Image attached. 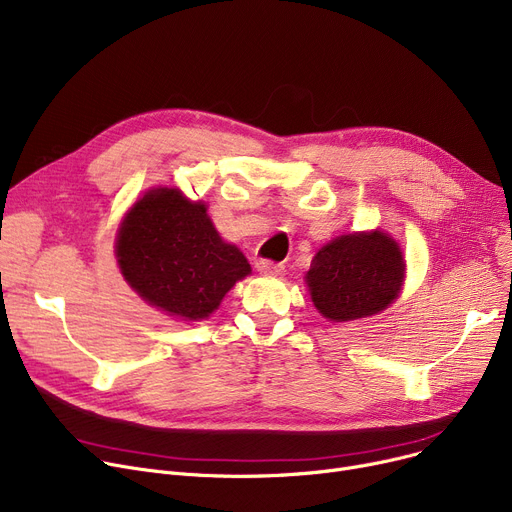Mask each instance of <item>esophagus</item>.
I'll return each mask as SVG.
<instances>
[{
	"instance_id": "1",
	"label": "esophagus",
	"mask_w": 512,
	"mask_h": 512,
	"mask_svg": "<svg viewBox=\"0 0 512 512\" xmlns=\"http://www.w3.org/2000/svg\"><path fill=\"white\" fill-rule=\"evenodd\" d=\"M257 270L261 274H272V276H278L284 272V265L282 263H276V261H270V259H259L257 261Z\"/></svg>"
}]
</instances>
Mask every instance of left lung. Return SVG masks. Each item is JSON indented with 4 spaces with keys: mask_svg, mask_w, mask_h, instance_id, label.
<instances>
[{
    "mask_svg": "<svg viewBox=\"0 0 512 512\" xmlns=\"http://www.w3.org/2000/svg\"><path fill=\"white\" fill-rule=\"evenodd\" d=\"M305 280L328 321H353L384 311L398 297L405 259L382 230L344 234L317 251Z\"/></svg>",
    "mask_w": 512,
    "mask_h": 512,
    "instance_id": "8db88e82",
    "label": "left lung"
}]
</instances>
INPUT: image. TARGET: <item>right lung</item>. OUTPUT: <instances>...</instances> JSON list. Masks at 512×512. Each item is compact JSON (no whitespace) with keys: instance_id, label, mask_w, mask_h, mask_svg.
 <instances>
[{"instance_id":"add662e5","label":"right lung","mask_w":512,"mask_h":512,"mask_svg":"<svg viewBox=\"0 0 512 512\" xmlns=\"http://www.w3.org/2000/svg\"><path fill=\"white\" fill-rule=\"evenodd\" d=\"M116 259L143 301L184 321L209 317L251 265L211 224L205 203L153 188L118 230Z\"/></svg>"}]
</instances>
